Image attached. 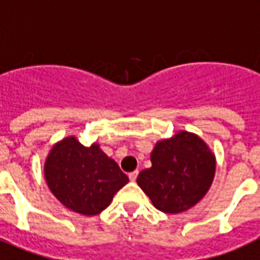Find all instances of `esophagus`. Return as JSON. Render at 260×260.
I'll return each instance as SVG.
<instances>
[{"instance_id": "34e87169", "label": "esophagus", "mask_w": 260, "mask_h": 260, "mask_svg": "<svg viewBox=\"0 0 260 260\" xmlns=\"http://www.w3.org/2000/svg\"><path fill=\"white\" fill-rule=\"evenodd\" d=\"M137 174H139V171H135V172H131L129 174H128V177H129V180L132 181V182H135L137 178Z\"/></svg>"}]
</instances>
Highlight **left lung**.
<instances>
[{
	"label": "left lung",
	"mask_w": 260,
	"mask_h": 260,
	"mask_svg": "<svg viewBox=\"0 0 260 260\" xmlns=\"http://www.w3.org/2000/svg\"><path fill=\"white\" fill-rule=\"evenodd\" d=\"M152 167L141 171L137 185L156 209L178 214L198 204L214 180L215 154L196 134L180 131L157 141L150 153Z\"/></svg>",
	"instance_id": "1"
}]
</instances>
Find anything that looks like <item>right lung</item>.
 I'll list each match as a JSON object with an SVG mask.
<instances>
[{"label":"right lung","instance_id":"obj_1","mask_svg":"<svg viewBox=\"0 0 260 260\" xmlns=\"http://www.w3.org/2000/svg\"><path fill=\"white\" fill-rule=\"evenodd\" d=\"M50 191L70 210L92 217L110 206L128 176L98 143L84 147L75 136L54 144L45 161Z\"/></svg>","mask_w":260,"mask_h":260}]
</instances>
